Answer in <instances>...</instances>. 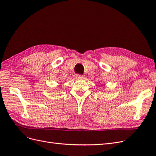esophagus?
<instances>
[{
    "label": "esophagus",
    "mask_w": 156,
    "mask_h": 156,
    "mask_svg": "<svg viewBox=\"0 0 156 156\" xmlns=\"http://www.w3.org/2000/svg\"><path fill=\"white\" fill-rule=\"evenodd\" d=\"M75 77H76L77 79H83L84 75H80V74H76V75H75Z\"/></svg>",
    "instance_id": "obj_1"
}]
</instances>
